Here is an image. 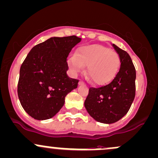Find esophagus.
Wrapping results in <instances>:
<instances>
[{"mask_svg": "<svg viewBox=\"0 0 158 158\" xmlns=\"http://www.w3.org/2000/svg\"><path fill=\"white\" fill-rule=\"evenodd\" d=\"M79 85H85V82H83V81L81 80V81H79Z\"/></svg>", "mask_w": 158, "mask_h": 158, "instance_id": "34e87169", "label": "esophagus"}]
</instances>
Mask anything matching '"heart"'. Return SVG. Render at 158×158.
<instances>
[{
	"label": "heart",
	"instance_id": "b5f03b06",
	"mask_svg": "<svg viewBox=\"0 0 158 158\" xmlns=\"http://www.w3.org/2000/svg\"><path fill=\"white\" fill-rule=\"evenodd\" d=\"M68 64L74 73L84 70L88 65L87 76L94 84L103 85L115 77L120 57L115 51L102 45H89L78 48L70 57Z\"/></svg>",
	"mask_w": 158,
	"mask_h": 158
}]
</instances>
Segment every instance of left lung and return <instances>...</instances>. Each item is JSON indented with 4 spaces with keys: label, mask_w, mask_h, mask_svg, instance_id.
<instances>
[{
    "label": "left lung",
    "mask_w": 158,
    "mask_h": 158,
    "mask_svg": "<svg viewBox=\"0 0 158 158\" xmlns=\"http://www.w3.org/2000/svg\"><path fill=\"white\" fill-rule=\"evenodd\" d=\"M120 57L119 71L106 85L90 88L85 101L89 115L100 123L112 124L124 117L136 94V69L127 52L112 44Z\"/></svg>",
    "instance_id": "1"
}]
</instances>
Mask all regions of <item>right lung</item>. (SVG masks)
Returning a JSON list of instances; mask_svg holds the SVG:
<instances>
[{"mask_svg": "<svg viewBox=\"0 0 158 158\" xmlns=\"http://www.w3.org/2000/svg\"><path fill=\"white\" fill-rule=\"evenodd\" d=\"M81 41L76 36L51 37L34 46L22 63L18 96L25 112L37 120L52 118L62 108L65 97L77 88L70 78L67 57Z\"/></svg>", "mask_w": 158, "mask_h": 158, "instance_id": "add662e5", "label": "right lung"}]
</instances>
